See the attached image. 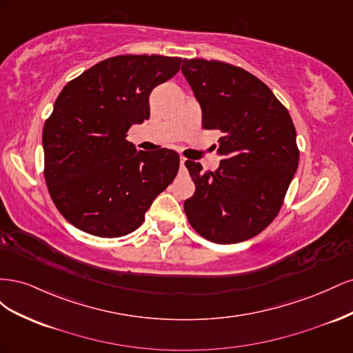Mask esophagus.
<instances>
[{
	"label": "esophagus",
	"mask_w": 353,
	"mask_h": 353,
	"mask_svg": "<svg viewBox=\"0 0 353 353\" xmlns=\"http://www.w3.org/2000/svg\"><path fill=\"white\" fill-rule=\"evenodd\" d=\"M179 162H181V169H185V162H187V159L181 156V160H179Z\"/></svg>",
	"instance_id": "34e87169"
}]
</instances>
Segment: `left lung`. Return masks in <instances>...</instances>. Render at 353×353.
Instances as JSON below:
<instances>
[{
	"label": "left lung",
	"instance_id": "8db88e82",
	"mask_svg": "<svg viewBox=\"0 0 353 353\" xmlns=\"http://www.w3.org/2000/svg\"><path fill=\"white\" fill-rule=\"evenodd\" d=\"M185 79L201 105L203 130H219L216 170L185 166L196 185L184 201L201 237L232 244L258 236L279 215L299 165L290 113L266 85L225 61L184 59Z\"/></svg>",
	"mask_w": 353,
	"mask_h": 353
}]
</instances>
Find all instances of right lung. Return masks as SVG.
Returning a JSON list of instances; mask_svg holds the SVG:
<instances>
[{
  "mask_svg": "<svg viewBox=\"0 0 353 353\" xmlns=\"http://www.w3.org/2000/svg\"><path fill=\"white\" fill-rule=\"evenodd\" d=\"M181 57L105 59L61 90L42 130L44 178L72 225L95 237L135 231L179 169L175 150L138 152L126 140L150 117L148 97L178 73Z\"/></svg>",
  "mask_w": 353,
  "mask_h": 353,
  "instance_id": "right-lung-1",
  "label": "right lung"
}]
</instances>
